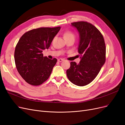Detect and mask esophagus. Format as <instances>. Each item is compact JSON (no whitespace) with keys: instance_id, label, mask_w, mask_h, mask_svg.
I'll return each instance as SVG.
<instances>
[{"instance_id":"esophagus-1","label":"esophagus","mask_w":125,"mask_h":125,"mask_svg":"<svg viewBox=\"0 0 125 125\" xmlns=\"http://www.w3.org/2000/svg\"><path fill=\"white\" fill-rule=\"evenodd\" d=\"M63 59H62V58H59V59H58V61L59 62H62L63 61Z\"/></svg>"}]
</instances>
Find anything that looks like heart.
Listing matches in <instances>:
<instances>
[{
  "label": "heart",
  "instance_id": "1",
  "mask_svg": "<svg viewBox=\"0 0 125 125\" xmlns=\"http://www.w3.org/2000/svg\"><path fill=\"white\" fill-rule=\"evenodd\" d=\"M64 37H65V39L71 38V37L74 39V35L73 34V33H72L71 32L67 31L64 33Z\"/></svg>",
  "mask_w": 125,
  "mask_h": 125
}]
</instances>
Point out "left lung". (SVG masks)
I'll use <instances>...</instances> for the list:
<instances>
[{
  "label": "left lung",
  "mask_w": 125,
  "mask_h": 125,
  "mask_svg": "<svg viewBox=\"0 0 125 125\" xmlns=\"http://www.w3.org/2000/svg\"><path fill=\"white\" fill-rule=\"evenodd\" d=\"M79 34L78 51L81 60L78 64L70 62L67 77L74 84L83 86L90 83L105 62L106 47L101 33L95 26L84 21L71 23Z\"/></svg>",
  "instance_id": "obj_1"
}]
</instances>
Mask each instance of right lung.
Segmentation results:
<instances>
[{"label": "right lung", "mask_w": 125, "mask_h": 125, "mask_svg": "<svg viewBox=\"0 0 125 125\" xmlns=\"http://www.w3.org/2000/svg\"><path fill=\"white\" fill-rule=\"evenodd\" d=\"M60 26L33 29L22 35L16 46L14 61L22 78L32 85H39L50 77L57 59L44 57Z\"/></svg>", "instance_id": "obj_1"}]
</instances>
